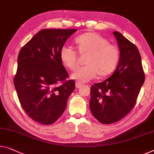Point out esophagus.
Returning a JSON list of instances; mask_svg holds the SVG:
<instances>
[{
	"label": "esophagus",
	"instance_id": "34e87169",
	"mask_svg": "<svg viewBox=\"0 0 154 154\" xmlns=\"http://www.w3.org/2000/svg\"><path fill=\"white\" fill-rule=\"evenodd\" d=\"M82 85V84L80 82H75V88H81Z\"/></svg>",
	"mask_w": 154,
	"mask_h": 154
}]
</instances>
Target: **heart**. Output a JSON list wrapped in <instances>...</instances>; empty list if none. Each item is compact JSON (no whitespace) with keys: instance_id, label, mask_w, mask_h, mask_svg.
<instances>
[{"instance_id":"1","label":"heart","mask_w":154,"mask_h":154,"mask_svg":"<svg viewBox=\"0 0 154 154\" xmlns=\"http://www.w3.org/2000/svg\"><path fill=\"white\" fill-rule=\"evenodd\" d=\"M77 52L80 55L85 54L84 64L78 68L71 77L79 82L90 81L97 74L105 77L114 72L119 63L120 52L117 46L109 43L101 35L94 32L82 34L74 39ZM59 56L62 64L70 70L77 66L78 55L75 51L67 46L61 48Z\"/></svg>"}]
</instances>
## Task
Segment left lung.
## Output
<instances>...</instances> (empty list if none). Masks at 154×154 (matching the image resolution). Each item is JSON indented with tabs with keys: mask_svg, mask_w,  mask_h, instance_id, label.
I'll list each match as a JSON object with an SVG mask.
<instances>
[{
	"mask_svg": "<svg viewBox=\"0 0 154 154\" xmlns=\"http://www.w3.org/2000/svg\"><path fill=\"white\" fill-rule=\"evenodd\" d=\"M113 34L120 51L119 63L110 78L92 85L90 90L91 112L104 124L119 121L132 110L145 79L137 46L117 31Z\"/></svg>",
	"mask_w": 154,
	"mask_h": 154,
	"instance_id": "1",
	"label": "left lung"
}]
</instances>
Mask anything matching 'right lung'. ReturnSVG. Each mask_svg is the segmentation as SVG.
<instances>
[{"label":"right lung","mask_w":154,"mask_h":154,"mask_svg":"<svg viewBox=\"0 0 154 154\" xmlns=\"http://www.w3.org/2000/svg\"><path fill=\"white\" fill-rule=\"evenodd\" d=\"M77 29H44L20 50L14 85L21 106L37 123L49 125L65 110L75 89L73 80L59 56L61 48Z\"/></svg>","instance_id":"right-lung-1"}]
</instances>
